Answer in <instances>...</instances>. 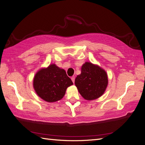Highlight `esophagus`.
<instances>
[{
  "label": "esophagus",
  "instance_id": "esophagus-1",
  "mask_svg": "<svg viewBox=\"0 0 145 145\" xmlns=\"http://www.w3.org/2000/svg\"><path fill=\"white\" fill-rule=\"evenodd\" d=\"M71 80H72V82H73V83H74V82H75V77H74V76H72V77H71Z\"/></svg>",
  "mask_w": 145,
  "mask_h": 145
}]
</instances>
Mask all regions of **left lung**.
Masks as SVG:
<instances>
[{
  "instance_id": "left-lung-1",
  "label": "left lung",
  "mask_w": 145,
  "mask_h": 145,
  "mask_svg": "<svg viewBox=\"0 0 145 145\" xmlns=\"http://www.w3.org/2000/svg\"><path fill=\"white\" fill-rule=\"evenodd\" d=\"M108 83L106 71L98 65L85 62L81 74L75 79V85L82 97L87 100L98 99L105 93Z\"/></svg>"
}]
</instances>
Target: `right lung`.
<instances>
[{"mask_svg":"<svg viewBox=\"0 0 145 145\" xmlns=\"http://www.w3.org/2000/svg\"><path fill=\"white\" fill-rule=\"evenodd\" d=\"M72 85L73 83L65 70L55 64L40 69L33 80L36 93L48 102H54L62 99L67 88Z\"/></svg>","mask_w":145,"mask_h":145,"instance_id":"1","label":"right lung"}]
</instances>
